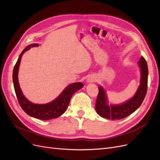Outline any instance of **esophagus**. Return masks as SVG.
<instances>
[{"mask_svg":"<svg viewBox=\"0 0 160 160\" xmlns=\"http://www.w3.org/2000/svg\"><path fill=\"white\" fill-rule=\"evenodd\" d=\"M96 78L94 76H90L88 78H87V82L88 83H92L96 81Z\"/></svg>","mask_w":160,"mask_h":160,"instance_id":"34e87169","label":"esophagus"}]
</instances>
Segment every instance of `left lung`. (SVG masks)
<instances>
[{"mask_svg": "<svg viewBox=\"0 0 160 160\" xmlns=\"http://www.w3.org/2000/svg\"><path fill=\"white\" fill-rule=\"evenodd\" d=\"M138 63L141 73V84L132 99L120 105H109L105 91L101 87H99V94L96 100L95 109L100 116L113 120H121L130 115L140 107L147 93L148 67L147 61L143 57H141Z\"/></svg>", "mask_w": 160, "mask_h": 160, "instance_id": "obj_1", "label": "left lung"}]
</instances>
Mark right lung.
<instances>
[{"label":"right lung","mask_w":160,"mask_h":160,"mask_svg":"<svg viewBox=\"0 0 160 160\" xmlns=\"http://www.w3.org/2000/svg\"><path fill=\"white\" fill-rule=\"evenodd\" d=\"M38 44H32L23 49L14 67L13 72V81L16 96H17L19 105L23 111L28 115L33 118L42 120H48L52 119V118H58L62 115L67 110L72 95L77 91L82 88L84 84L82 82L69 84L57 99L48 103L34 104L28 101L23 95L21 88L19 87L18 82L19 67L24 52L29 50L30 47H38Z\"/></svg>","instance_id":"add662e5"}]
</instances>
